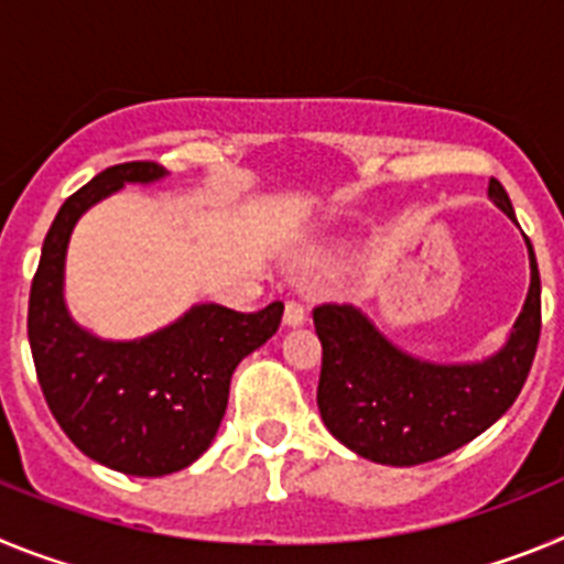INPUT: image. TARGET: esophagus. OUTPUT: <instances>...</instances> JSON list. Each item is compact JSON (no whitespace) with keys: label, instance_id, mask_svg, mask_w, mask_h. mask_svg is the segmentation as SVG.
<instances>
[{"label":"esophagus","instance_id":"1","mask_svg":"<svg viewBox=\"0 0 564 564\" xmlns=\"http://www.w3.org/2000/svg\"><path fill=\"white\" fill-rule=\"evenodd\" d=\"M307 322V311L305 305H299V302H288L285 305V325L288 327H302Z\"/></svg>","mask_w":564,"mask_h":564}]
</instances>
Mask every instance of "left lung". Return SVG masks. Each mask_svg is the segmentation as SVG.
Listing matches in <instances>:
<instances>
[{
	"instance_id": "8db88e82",
	"label": "left lung",
	"mask_w": 564,
	"mask_h": 564,
	"mask_svg": "<svg viewBox=\"0 0 564 564\" xmlns=\"http://www.w3.org/2000/svg\"><path fill=\"white\" fill-rule=\"evenodd\" d=\"M488 197L517 223L495 177ZM528 259L531 288L514 330L495 356L477 364L421 361L398 350L352 305H318L313 311L322 341L316 403L330 435L372 463L421 466L500 421L520 395L540 344V268L531 242Z\"/></svg>"
}]
</instances>
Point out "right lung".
I'll return each instance as SVG.
<instances>
[{"mask_svg":"<svg viewBox=\"0 0 564 564\" xmlns=\"http://www.w3.org/2000/svg\"><path fill=\"white\" fill-rule=\"evenodd\" d=\"M161 177L166 169L152 161L118 163L67 197L44 237L28 307L30 352L64 435L101 466L134 477L181 471L212 446L237 364L279 330L285 311L282 302L257 313L194 305L134 341H104L73 322L64 257L78 217L123 183Z\"/></svg>","mask_w":564,"mask_h":564,"instance_id":"right-lung-1","label":"right lung"}]
</instances>
